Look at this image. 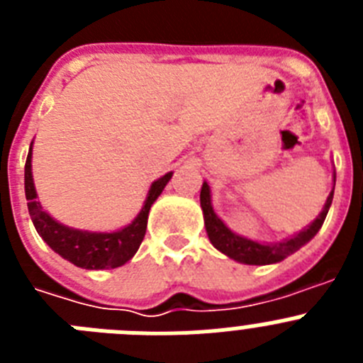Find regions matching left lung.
<instances>
[{
	"instance_id": "1",
	"label": "left lung",
	"mask_w": 363,
	"mask_h": 363,
	"mask_svg": "<svg viewBox=\"0 0 363 363\" xmlns=\"http://www.w3.org/2000/svg\"><path fill=\"white\" fill-rule=\"evenodd\" d=\"M333 194H335V189L331 191V194L327 196L325 205H323V211L320 213V216L311 223L307 229H303L301 233H298L293 238L285 240L280 243H259L252 242V240H247L234 234L233 230H229L225 227V223L220 220V218L214 214L213 205H211V191L209 185H201L200 192V203L201 209H203V220H205V229L209 234V240L218 251H221L223 255H227L229 258L236 259L240 264L247 265H269L281 262L287 256H291L293 252H296L300 247L306 245L309 240L314 238V234L318 233L320 227L323 225V220H325L327 213H329V207H331Z\"/></svg>"
}]
</instances>
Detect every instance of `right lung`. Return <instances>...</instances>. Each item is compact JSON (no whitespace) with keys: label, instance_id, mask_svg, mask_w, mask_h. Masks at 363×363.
Instances as JSON below:
<instances>
[{"label":"right lung","instance_id":"add662e5","mask_svg":"<svg viewBox=\"0 0 363 363\" xmlns=\"http://www.w3.org/2000/svg\"><path fill=\"white\" fill-rule=\"evenodd\" d=\"M30 158L32 147L28 150L27 163H25V196H27V207L32 223L36 227L38 234L49 243L54 252L69 259L76 267L83 269L120 267L136 255L140 243L143 242V236H145L150 205L156 201L167 182L172 178V172H167L165 176H162L150 185L145 205L130 225L123 227L116 233H86V230L69 229V227L57 223L41 209L40 201H36V189L32 182Z\"/></svg>","mask_w":363,"mask_h":363}]
</instances>
